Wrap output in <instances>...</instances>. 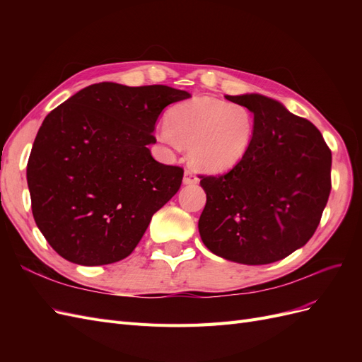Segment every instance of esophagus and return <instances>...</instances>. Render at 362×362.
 <instances>
[{
  "mask_svg": "<svg viewBox=\"0 0 362 362\" xmlns=\"http://www.w3.org/2000/svg\"><path fill=\"white\" fill-rule=\"evenodd\" d=\"M198 181L199 180H198V177H196L193 170H190V169L185 170V173H184V184L185 185H192V184H196Z\"/></svg>",
  "mask_w": 362,
  "mask_h": 362,
  "instance_id": "esophagus-1",
  "label": "esophagus"
}]
</instances>
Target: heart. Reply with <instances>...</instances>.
Returning a JSON list of instances; mask_svg holds the SVG:
<instances>
[{"instance_id": "heart-1", "label": "heart", "mask_w": 362, "mask_h": 362, "mask_svg": "<svg viewBox=\"0 0 362 362\" xmlns=\"http://www.w3.org/2000/svg\"><path fill=\"white\" fill-rule=\"evenodd\" d=\"M255 116L245 104L196 96L173 105L160 131L161 141L190 148L194 168L210 173L233 169L250 149Z\"/></svg>"}]
</instances>
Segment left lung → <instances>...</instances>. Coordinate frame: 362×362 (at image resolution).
Returning a JSON list of instances; mask_svg holds the SVG:
<instances>
[{
  "instance_id": "left-lung-1",
  "label": "left lung",
  "mask_w": 362,
  "mask_h": 362,
  "mask_svg": "<svg viewBox=\"0 0 362 362\" xmlns=\"http://www.w3.org/2000/svg\"><path fill=\"white\" fill-rule=\"evenodd\" d=\"M255 116L246 157L223 175H201L206 204L199 234L213 254L270 264L306 245L331 193L332 154L308 119L250 93L225 96Z\"/></svg>"
}]
</instances>
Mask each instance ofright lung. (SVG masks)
I'll list each match as a JSON object with an SVG mask.
<instances>
[{"instance_id": "right-lung-1", "label": "right lung", "mask_w": 362, "mask_h": 362, "mask_svg": "<svg viewBox=\"0 0 362 362\" xmlns=\"http://www.w3.org/2000/svg\"><path fill=\"white\" fill-rule=\"evenodd\" d=\"M190 98L169 86L98 83L45 117L27 164L31 211L49 246L81 266L127 258L182 168L151 156L164 107Z\"/></svg>"}]
</instances>
